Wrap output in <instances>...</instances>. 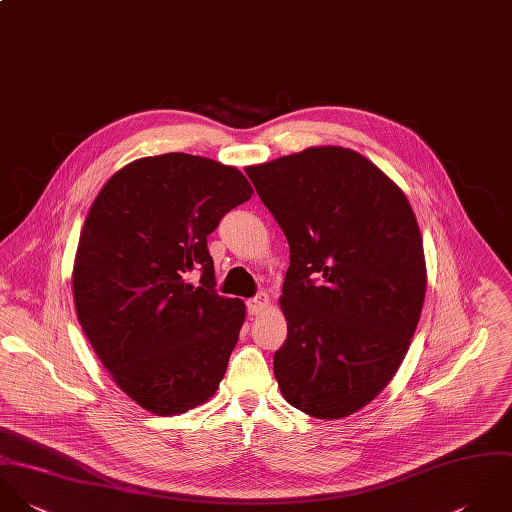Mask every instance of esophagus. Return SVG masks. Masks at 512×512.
Instances as JSON below:
<instances>
[{"label":"esophagus","mask_w":512,"mask_h":512,"mask_svg":"<svg viewBox=\"0 0 512 512\" xmlns=\"http://www.w3.org/2000/svg\"><path fill=\"white\" fill-rule=\"evenodd\" d=\"M269 305H271L269 297H267L265 293H261V295H257L255 299L247 301V312H249L251 316H257V314H263V312L269 308Z\"/></svg>","instance_id":"obj_1"}]
</instances>
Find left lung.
I'll return each mask as SVG.
<instances>
[{
	"label": "left lung",
	"instance_id": "1",
	"mask_svg": "<svg viewBox=\"0 0 512 512\" xmlns=\"http://www.w3.org/2000/svg\"><path fill=\"white\" fill-rule=\"evenodd\" d=\"M283 229L291 265L287 340L273 370L283 398L318 419L368 406L408 354L427 271L402 188L362 154L312 146L245 168Z\"/></svg>",
	"mask_w": 512,
	"mask_h": 512
}]
</instances>
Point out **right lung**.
Returning a JSON list of instances; mask_svg holds the SVG:
<instances>
[{
    "label": "right lung",
    "mask_w": 512,
    "mask_h": 512,
    "mask_svg": "<svg viewBox=\"0 0 512 512\" xmlns=\"http://www.w3.org/2000/svg\"><path fill=\"white\" fill-rule=\"evenodd\" d=\"M251 194L237 168L170 152L120 168L91 205L73 265L77 318L140 408L184 413L219 388L245 303L215 293L207 235Z\"/></svg>",
    "instance_id": "add662e5"
}]
</instances>
